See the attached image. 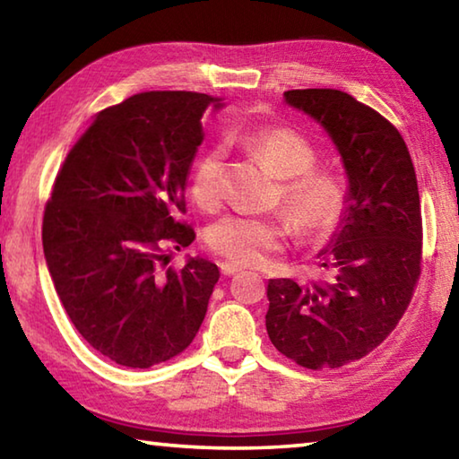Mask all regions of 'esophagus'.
<instances>
[{"mask_svg":"<svg viewBox=\"0 0 459 459\" xmlns=\"http://www.w3.org/2000/svg\"><path fill=\"white\" fill-rule=\"evenodd\" d=\"M221 271H222V275H235L237 271H240V267L237 265V263H232V261H222L221 263Z\"/></svg>","mask_w":459,"mask_h":459,"instance_id":"34e87169","label":"esophagus"}]
</instances>
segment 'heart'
Masks as SVG:
<instances>
[{
    "mask_svg": "<svg viewBox=\"0 0 459 459\" xmlns=\"http://www.w3.org/2000/svg\"><path fill=\"white\" fill-rule=\"evenodd\" d=\"M247 145L281 178V208L304 238L324 237L344 206V188L333 174L314 169L317 153L306 137L287 127H267L247 137ZM224 147L200 155L190 176V194L202 208H214L222 196ZM287 227L275 216L227 214L211 224L206 243L214 253L240 265H261L269 253L285 245Z\"/></svg>",
    "mask_w": 459,
    "mask_h": 459,
    "instance_id": "obj_1",
    "label": "heart"
}]
</instances>
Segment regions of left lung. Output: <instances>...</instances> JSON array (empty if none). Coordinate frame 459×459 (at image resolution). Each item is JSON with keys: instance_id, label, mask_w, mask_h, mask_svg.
Here are the masks:
<instances>
[{"instance_id": "left-lung-1", "label": "left lung", "mask_w": 459, "mask_h": 459, "mask_svg": "<svg viewBox=\"0 0 459 459\" xmlns=\"http://www.w3.org/2000/svg\"><path fill=\"white\" fill-rule=\"evenodd\" d=\"M340 153L348 178L336 230L317 257L322 279H269L267 333L306 368L367 356L405 314L421 273V204L415 168L397 129L336 89L283 92Z\"/></svg>"}]
</instances>
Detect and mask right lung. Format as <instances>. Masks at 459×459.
Instances as JSON below:
<instances>
[{"mask_svg": "<svg viewBox=\"0 0 459 459\" xmlns=\"http://www.w3.org/2000/svg\"><path fill=\"white\" fill-rule=\"evenodd\" d=\"M222 99L139 92L95 115L68 152L46 204L44 257L81 336L129 368H150L190 346L221 271L190 257L168 269V248L196 232L176 221L202 143V117Z\"/></svg>", "mask_w": 459, "mask_h": 459, "instance_id": "add662e5", "label": "right lung"}]
</instances>
